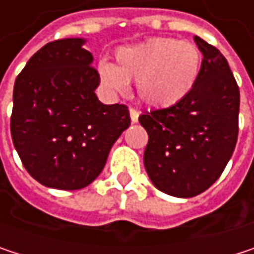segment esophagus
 <instances>
[{
    "mask_svg": "<svg viewBox=\"0 0 254 254\" xmlns=\"http://www.w3.org/2000/svg\"><path fill=\"white\" fill-rule=\"evenodd\" d=\"M129 115H130V121L132 124L138 122V118H139V112L136 109H129Z\"/></svg>",
    "mask_w": 254,
    "mask_h": 254,
    "instance_id": "1",
    "label": "esophagus"
}]
</instances>
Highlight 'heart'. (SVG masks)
Listing matches in <instances>:
<instances>
[{"instance_id": "1", "label": "heart", "mask_w": 254, "mask_h": 254, "mask_svg": "<svg viewBox=\"0 0 254 254\" xmlns=\"http://www.w3.org/2000/svg\"><path fill=\"white\" fill-rule=\"evenodd\" d=\"M200 67L201 54L192 42L156 36L118 48L115 64H101L100 73L110 89L124 92L127 82H135L144 104L168 109L188 97Z\"/></svg>"}]
</instances>
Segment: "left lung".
Instances as JSON below:
<instances>
[{
  "instance_id": "1",
  "label": "left lung",
  "mask_w": 254,
  "mask_h": 254,
  "mask_svg": "<svg viewBox=\"0 0 254 254\" xmlns=\"http://www.w3.org/2000/svg\"><path fill=\"white\" fill-rule=\"evenodd\" d=\"M203 53L200 75L187 98L144 112L148 133L144 166L157 190L194 197L222 175L238 138L240 89L221 51L194 36Z\"/></svg>"
}]
</instances>
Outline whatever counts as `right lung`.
Listing matches in <instances>:
<instances>
[{"mask_svg": "<svg viewBox=\"0 0 254 254\" xmlns=\"http://www.w3.org/2000/svg\"><path fill=\"white\" fill-rule=\"evenodd\" d=\"M83 42H48L14 82L13 144L30 177L50 188L70 191L89 185L130 125L125 104L107 106L97 98L100 75Z\"/></svg>", "mask_w": 254, "mask_h": 254, "instance_id": "right-lung-1", "label": "right lung"}]
</instances>
